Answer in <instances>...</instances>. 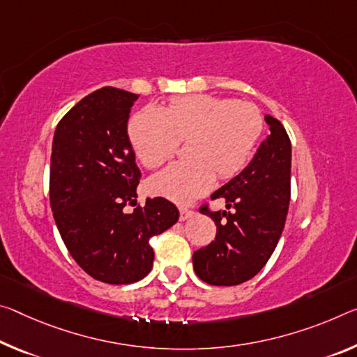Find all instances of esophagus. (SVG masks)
Returning <instances> with one entry per match:
<instances>
[{
  "mask_svg": "<svg viewBox=\"0 0 357 357\" xmlns=\"http://www.w3.org/2000/svg\"><path fill=\"white\" fill-rule=\"evenodd\" d=\"M192 216H194V211H190V209H188V208H181L179 209V219L181 220H188Z\"/></svg>",
  "mask_w": 357,
  "mask_h": 357,
  "instance_id": "esophagus-1",
  "label": "esophagus"
}]
</instances>
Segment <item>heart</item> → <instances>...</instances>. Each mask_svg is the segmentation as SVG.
I'll return each mask as SVG.
<instances>
[{
  "instance_id": "heart-1",
  "label": "heart",
  "mask_w": 357,
  "mask_h": 357,
  "mask_svg": "<svg viewBox=\"0 0 357 357\" xmlns=\"http://www.w3.org/2000/svg\"><path fill=\"white\" fill-rule=\"evenodd\" d=\"M264 121L248 101L214 95H185L167 107L146 106L128 122V138L144 167L155 168L189 139V158L174 162L149 179V190L174 203L194 202L213 188L216 174L230 179L251 160Z\"/></svg>"
}]
</instances>
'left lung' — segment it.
Segmentation results:
<instances>
[{"label": "left lung", "instance_id": "8db88e82", "mask_svg": "<svg viewBox=\"0 0 357 357\" xmlns=\"http://www.w3.org/2000/svg\"><path fill=\"white\" fill-rule=\"evenodd\" d=\"M270 127L252 160L218 189L231 211H200L216 224V240L192 256L197 276L213 286L241 284L256 276L273 254L284 229L291 200V139L278 119L265 116Z\"/></svg>", "mask_w": 357, "mask_h": 357}]
</instances>
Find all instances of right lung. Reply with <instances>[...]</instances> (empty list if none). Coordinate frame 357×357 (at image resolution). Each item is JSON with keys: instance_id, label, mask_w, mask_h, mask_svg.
<instances>
[{"instance_id": "obj_1", "label": "right lung", "mask_w": 357, "mask_h": 357, "mask_svg": "<svg viewBox=\"0 0 357 357\" xmlns=\"http://www.w3.org/2000/svg\"><path fill=\"white\" fill-rule=\"evenodd\" d=\"M139 95L103 87L66 112L55 128L50 157V206L68 251L92 278L130 284L152 268L149 240L178 222L162 197L137 205L141 172L127 126Z\"/></svg>"}]
</instances>
